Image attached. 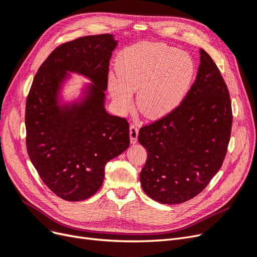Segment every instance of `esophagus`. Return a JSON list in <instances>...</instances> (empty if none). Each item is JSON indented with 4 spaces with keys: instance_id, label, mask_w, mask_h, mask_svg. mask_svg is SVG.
Returning a JSON list of instances; mask_svg holds the SVG:
<instances>
[{
    "instance_id": "1",
    "label": "esophagus",
    "mask_w": 257,
    "mask_h": 257,
    "mask_svg": "<svg viewBox=\"0 0 257 257\" xmlns=\"http://www.w3.org/2000/svg\"><path fill=\"white\" fill-rule=\"evenodd\" d=\"M138 127L134 124H131L130 125V136H131V143L136 144L137 143V137H138Z\"/></svg>"
}]
</instances>
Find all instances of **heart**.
Wrapping results in <instances>:
<instances>
[{
	"instance_id": "heart-1",
	"label": "heart",
	"mask_w": 257,
	"mask_h": 257,
	"mask_svg": "<svg viewBox=\"0 0 257 257\" xmlns=\"http://www.w3.org/2000/svg\"><path fill=\"white\" fill-rule=\"evenodd\" d=\"M116 72L108 77V91L120 113L137 106L149 119H161L182 103L195 76V64L188 53L164 44L138 43L116 59Z\"/></svg>"
}]
</instances>
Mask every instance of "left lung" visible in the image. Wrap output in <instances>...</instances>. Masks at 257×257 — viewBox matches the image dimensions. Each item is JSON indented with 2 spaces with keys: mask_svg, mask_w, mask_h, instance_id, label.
I'll return each instance as SVG.
<instances>
[{
  "mask_svg": "<svg viewBox=\"0 0 257 257\" xmlns=\"http://www.w3.org/2000/svg\"><path fill=\"white\" fill-rule=\"evenodd\" d=\"M196 79L182 103L139 130L148 158L141 183L161 204H181L203 191L222 167L232 112L227 85L209 54L200 49Z\"/></svg>",
  "mask_w": 257,
  "mask_h": 257,
  "instance_id": "1",
  "label": "left lung"
}]
</instances>
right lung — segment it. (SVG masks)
<instances>
[{"label":"right lung","mask_w":257,"mask_h":257,"mask_svg":"<svg viewBox=\"0 0 257 257\" xmlns=\"http://www.w3.org/2000/svg\"><path fill=\"white\" fill-rule=\"evenodd\" d=\"M111 34L79 37L60 45L38 68L26 104L27 150L43 182L60 198L87 199L99 190L107 162L130 146L126 119L105 109ZM68 72L92 82L80 102L58 104Z\"/></svg>","instance_id":"add662e5"}]
</instances>
